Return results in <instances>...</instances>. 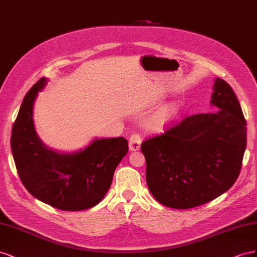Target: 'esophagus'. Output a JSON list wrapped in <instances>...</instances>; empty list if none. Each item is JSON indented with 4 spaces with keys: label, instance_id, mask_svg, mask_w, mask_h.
<instances>
[{
    "label": "esophagus",
    "instance_id": "1",
    "mask_svg": "<svg viewBox=\"0 0 257 257\" xmlns=\"http://www.w3.org/2000/svg\"><path fill=\"white\" fill-rule=\"evenodd\" d=\"M141 141H142L141 136L138 133H134L129 138V150L133 152L138 151L141 146Z\"/></svg>",
    "mask_w": 257,
    "mask_h": 257
}]
</instances>
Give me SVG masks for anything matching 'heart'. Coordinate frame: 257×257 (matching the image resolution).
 <instances>
[{
	"mask_svg": "<svg viewBox=\"0 0 257 257\" xmlns=\"http://www.w3.org/2000/svg\"><path fill=\"white\" fill-rule=\"evenodd\" d=\"M174 111H175V109H174L172 106L166 108L165 111H163V112H161V113L157 116V118L155 119V122H156V123H163V122L167 121V120L169 119L170 117L173 115Z\"/></svg>",
	"mask_w": 257,
	"mask_h": 257,
	"instance_id": "1",
	"label": "heart"
}]
</instances>
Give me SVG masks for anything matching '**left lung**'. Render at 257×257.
<instances>
[{
	"label": "left lung",
	"mask_w": 257,
	"mask_h": 257,
	"mask_svg": "<svg viewBox=\"0 0 257 257\" xmlns=\"http://www.w3.org/2000/svg\"><path fill=\"white\" fill-rule=\"evenodd\" d=\"M211 104L141 144L151 194L166 207L190 209L215 199L237 181L246 148V121L232 88L216 78Z\"/></svg>",
	"instance_id": "1"
}]
</instances>
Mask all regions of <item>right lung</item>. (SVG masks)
I'll return each mask as SVG.
<instances>
[{
	"instance_id": "1",
	"label": "right lung",
	"mask_w": 257,
	"mask_h": 257,
	"mask_svg": "<svg viewBox=\"0 0 257 257\" xmlns=\"http://www.w3.org/2000/svg\"><path fill=\"white\" fill-rule=\"evenodd\" d=\"M42 77L24 98L12 129L11 148L19 178L36 199L63 211L98 204L111 187L116 167L128 153L123 137L96 139L84 150L59 154L36 135L33 104L46 85Z\"/></svg>"
}]
</instances>
